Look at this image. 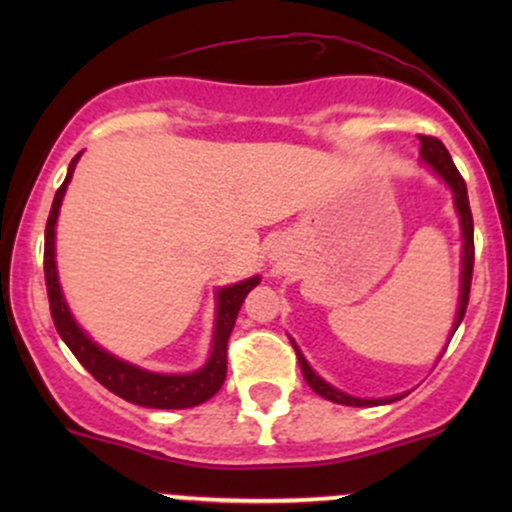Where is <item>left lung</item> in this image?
Here are the masks:
<instances>
[{"label": "left lung", "mask_w": 512, "mask_h": 512, "mask_svg": "<svg viewBox=\"0 0 512 512\" xmlns=\"http://www.w3.org/2000/svg\"><path fill=\"white\" fill-rule=\"evenodd\" d=\"M419 142H421V161L426 166H431L440 178L445 180V185L452 190V197H455V209L457 216H460V228H462V274H460V308H457V317H455V325H452L450 337L455 334L457 327H460L464 313H467V303H469V289H472V269H474V221H472V209H469V197H467V185H464L460 170L455 168L452 158L445 149V144L440 142L436 137H426V134H419ZM293 349H296L298 363H301L303 370V378L305 383L313 387V392H317L320 397L330 399L334 404H346V407H375V404H390L395 399H402L404 395L397 397H387V399H361V397H351L346 392H339L337 387H332L330 383L320 378L313 368L308 366L305 356L301 354L296 342L291 339Z\"/></svg>", "instance_id": "obj_1"}]
</instances>
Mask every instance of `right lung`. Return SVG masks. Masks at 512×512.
Here are the masks:
<instances>
[{"mask_svg":"<svg viewBox=\"0 0 512 512\" xmlns=\"http://www.w3.org/2000/svg\"><path fill=\"white\" fill-rule=\"evenodd\" d=\"M81 154H76L69 163L67 178L55 192L52 199V209L48 216V226H45V286H48V301H50V315L55 322L57 332H60L62 342L69 346V351L79 358L93 378L103 387L117 397L127 399V402L139 404V407L149 409H187L197 407V404L207 402L221 390L223 380H226V351H228V337H231L233 325L240 305H243L245 296L260 284V276L240 281V284L226 286V289L216 291V325H214V339H211V356L197 373L187 375H161L151 373V370L137 368L132 363L122 361L101 346L93 344L86 337L84 330L74 322L72 313H69L67 303H64L60 279H57V264H55V223L57 214H60V204L64 192H67L69 180L76 168Z\"/></svg>","mask_w":512,"mask_h":512,"instance_id":"obj_1","label":"right lung"}]
</instances>
